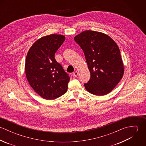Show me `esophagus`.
<instances>
[{
    "mask_svg": "<svg viewBox=\"0 0 146 146\" xmlns=\"http://www.w3.org/2000/svg\"><path fill=\"white\" fill-rule=\"evenodd\" d=\"M78 75V72H77V71H75L73 74V76H74V78H76Z\"/></svg>",
    "mask_w": 146,
    "mask_h": 146,
    "instance_id": "34e87169",
    "label": "esophagus"
}]
</instances>
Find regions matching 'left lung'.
I'll list each match as a JSON object with an SVG mask.
<instances>
[{"instance_id":"obj_1","label":"left lung","mask_w":146,"mask_h":146,"mask_svg":"<svg viewBox=\"0 0 146 146\" xmlns=\"http://www.w3.org/2000/svg\"><path fill=\"white\" fill-rule=\"evenodd\" d=\"M83 49L90 79L86 90L96 96L110 93L122 79L124 67L115 42L103 33L86 30L74 38Z\"/></svg>"}]
</instances>
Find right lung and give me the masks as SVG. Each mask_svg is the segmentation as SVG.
I'll return each instance as SVG.
<instances>
[{"instance_id":"right-lung-1","label":"right lung","mask_w":146,"mask_h":146,"mask_svg":"<svg viewBox=\"0 0 146 146\" xmlns=\"http://www.w3.org/2000/svg\"><path fill=\"white\" fill-rule=\"evenodd\" d=\"M64 40L62 35L42 36L33 44L26 56L25 73L29 83L45 100L56 99L67 91L70 78L54 58Z\"/></svg>"}]
</instances>
